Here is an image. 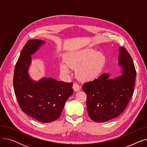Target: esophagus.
I'll return each mask as SVG.
<instances>
[{
	"instance_id": "1",
	"label": "esophagus",
	"mask_w": 147,
	"mask_h": 147,
	"mask_svg": "<svg viewBox=\"0 0 147 147\" xmlns=\"http://www.w3.org/2000/svg\"><path fill=\"white\" fill-rule=\"evenodd\" d=\"M73 88L74 90V91L77 92V91H79L80 89V87L79 86V84L78 83H74L73 84Z\"/></svg>"
}]
</instances>
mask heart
<instances>
[{"label":"heart","instance_id":"b5f03b06","mask_svg":"<svg viewBox=\"0 0 147 147\" xmlns=\"http://www.w3.org/2000/svg\"><path fill=\"white\" fill-rule=\"evenodd\" d=\"M105 58L101 52L91 49H85L68 54L67 63L60 64V70L63 74L68 75L71 69H78L79 79L84 81L94 79L101 71Z\"/></svg>","mask_w":147,"mask_h":147}]
</instances>
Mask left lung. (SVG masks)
<instances>
[{
  "label": "left lung",
  "instance_id": "obj_1",
  "mask_svg": "<svg viewBox=\"0 0 147 147\" xmlns=\"http://www.w3.org/2000/svg\"><path fill=\"white\" fill-rule=\"evenodd\" d=\"M119 61L123 68L121 76L113 79H109V74L104 73L83 85L89 116L95 122H105L117 117L126 109L133 95L136 69L125 47L119 48Z\"/></svg>",
  "mask_w": 147,
  "mask_h": 147
}]
</instances>
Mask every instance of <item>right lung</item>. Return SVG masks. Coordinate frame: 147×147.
I'll return each instance as SVG.
<instances>
[{"instance_id": "right-lung-1", "label": "right lung", "mask_w": 147, "mask_h": 147, "mask_svg": "<svg viewBox=\"0 0 147 147\" xmlns=\"http://www.w3.org/2000/svg\"><path fill=\"white\" fill-rule=\"evenodd\" d=\"M44 43L36 39L27 42L15 67L13 84L21 110L38 121L49 123L60 117L67 99L73 93V83L52 78L37 82L30 79L27 71L31 55Z\"/></svg>"}]
</instances>
